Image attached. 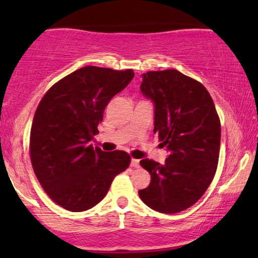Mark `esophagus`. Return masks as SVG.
Segmentation results:
<instances>
[{
    "label": "esophagus",
    "instance_id": "esophagus-1",
    "mask_svg": "<svg viewBox=\"0 0 258 258\" xmlns=\"http://www.w3.org/2000/svg\"><path fill=\"white\" fill-rule=\"evenodd\" d=\"M131 166L132 167H138L139 166V160L131 159Z\"/></svg>",
    "mask_w": 258,
    "mask_h": 258
}]
</instances>
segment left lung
<instances>
[{
  "instance_id": "left-lung-1",
  "label": "left lung",
  "mask_w": 258,
  "mask_h": 258,
  "mask_svg": "<svg viewBox=\"0 0 258 258\" xmlns=\"http://www.w3.org/2000/svg\"><path fill=\"white\" fill-rule=\"evenodd\" d=\"M142 78V93L154 103V133L168 156L164 165L141 160L152 180L138 194L150 209L177 214L194 205L214 179L220 156V117L206 88L178 70L148 72Z\"/></svg>"
}]
</instances>
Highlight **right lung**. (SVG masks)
<instances>
[{
	"instance_id": "add662e5",
	"label": "right lung",
	"mask_w": 258,
	"mask_h": 258,
	"mask_svg": "<svg viewBox=\"0 0 258 258\" xmlns=\"http://www.w3.org/2000/svg\"><path fill=\"white\" fill-rule=\"evenodd\" d=\"M131 69L84 67L54 84L41 99L30 132V158L49 198L73 212L92 209L115 176L128 167L122 150L106 153L90 143L105 106L131 82Z\"/></svg>"
}]
</instances>
